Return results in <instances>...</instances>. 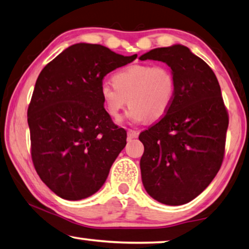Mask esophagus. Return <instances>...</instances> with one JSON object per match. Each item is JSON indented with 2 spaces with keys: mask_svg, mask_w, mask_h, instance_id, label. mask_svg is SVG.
I'll return each mask as SVG.
<instances>
[{
  "mask_svg": "<svg viewBox=\"0 0 249 249\" xmlns=\"http://www.w3.org/2000/svg\"><path fill=\"white\" fill-rule=\"evenodd\" d=\"M127 132H128L129 138H137V137H138V132L136 130H132V129H128Z\"/></svg>",
  "mask_w": 249,
  "mask_h": 249,
  "instance_id": "1",
  "label": "esophagus"
}]
</instances>
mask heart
Returning <instances> with one entry per match:
<instances>
[{"instance_id":"obj_1","label":"heart","mask_w":249,"mask_h":249,"mask_svg":"<svg viewBox=\"0 0 249 249\" xmlns=\"http://www.w3.org/2000/svg\"><path fill=\"white\" fill-rule=\"evenodd\" d=\"M176 94V80L164 65H130L117 71L113 83L103 82L100 95L107 112L119 120L125 104L132 122L157 121L171 109Z\"/></svg>"}]
</instances>
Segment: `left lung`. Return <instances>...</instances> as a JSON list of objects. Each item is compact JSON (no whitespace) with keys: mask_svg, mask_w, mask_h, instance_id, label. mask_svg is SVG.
Here are the masks:
<instances>
[{"mask_svg":"<svg viewBox=\"0 0 249 249\" xmlns=\"http://www.w3.org/2000/svg\"><path fill=\"white\" fill-rule=\"evenodd\" d=\"M140 60L166 63L176 80L171 109L139 135L142 184L158 202L181 205L207 189L225 157L228 111L210 66L185 46L156 48Z\"/></svg>","mask_w":249,"mask_h":249,"instance_id":"obj_1","label":"left lung"}]
</instances>
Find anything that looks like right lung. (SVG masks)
Masks as SVG:
<instances>
[{"instance_id": "right-lung-1", "label": "right lung", "mask_w": 249, "mask_h": 249, "mask_svg": "<svg viewBox=\"0 0 249 249\" xmlns=\"http://www.w3.org/2000/svg\"><path fill=\"white\" fill-rule=\"evenodd\" d=\"M107 47L76 44L39 74L28 107L31 158L41 181L65 200L101 189L127 143L100 95L103 78L133 62Z\"/></svg>"}]
</instances>
